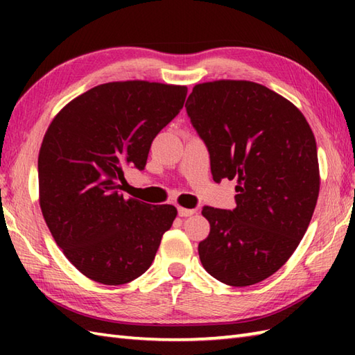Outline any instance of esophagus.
<instances>
[{"instance_id":"esophagus-1","label":"esophagus","mask_w":355,"mask_h":355,"mask_svg":"<svg viewBox=\"0 0 355 355\" xmlns=\"http://www.w3.org/2000/svg\"><path fill=\"white\" fill-rule=\"evenodd\" d=\"M195 214L193 209H184V207H178V215L182 218H186V216H192Z\"/></svg>"}]
</instances>
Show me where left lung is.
<instances>
[{
  "instance_id": "8db88e82",
  "label": "left lung",
  "mask_w": 355,
  "mask_h": 355,
  "mask_svg": "<svg viewBox=\"0 0 355 355\" xmlns=\"http://www.w3.org/2000/svg\"><path fill=\"white\" fill-rule=\"evenodd\" d=\"M186 111L215 182H238L235 209L202 207V267L232 286L258 284L288 261L311 221L320 186L314 134L290 101L248 80L195 85Z\"/></svg>"
}]
</instances>
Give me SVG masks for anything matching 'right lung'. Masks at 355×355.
I'll use <instances>...</instances> for the list:
<instances>
[{"instance_id":"obj_1","label":"right lung","mask_w":355,"mask_h":355,"mask_svg":"<svg viewBox=\"0 0 355 355\" xmlns=\"http://www.w3.org/2000/svg\"><path fill=\"white\" fill-rule=\"evenodd\" d=\"M187 88L110 82L73 99L44 135L40 205L56 244L82 275L122 285L153 263L177 209L125 200L128 168L145 169L150 143L183 108Z\"/></svg>"}]
</instances>
